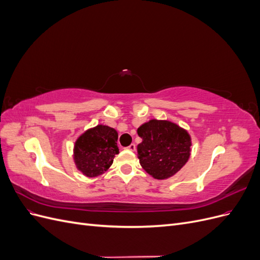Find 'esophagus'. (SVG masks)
<instances>
[{"label": "esophagus", "instance_id": "esophagus-1", "mask_svg": "<svg viewBox=\"0 0 260 260\" xmlns=\"http://www.w3.org/2000/svg\"><path fill=\"white\" fill-rule=\"evenodd\" d=\"M127 148L129 149V151H131V152H135L136 149H137V146H136V144H130Z\"/></svg>", "mask_w": 260, "mask_h": 260}]
</instances>
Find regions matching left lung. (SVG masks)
Listing matches in <instances>:
<instances>
[{
	"label": "left lung",
	"instance_id": "1",
	"mask_svg": "<svg viewBox=\"0 0 260 260\" xmlns=\"http://www.w3.org/2000/svg\"><path fill=\"white\" fill-rule=\"evenodd\" d=\"M140 165L157 180L175 176L187 162L192 151L190 133L174 121L151 119L138 128Z\"/></svg>",
	"mask_w": 260,
	"mask_h": 260
}]
</instances>
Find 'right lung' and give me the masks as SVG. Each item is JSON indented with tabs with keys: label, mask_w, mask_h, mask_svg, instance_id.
<instances>
[{
	"label": "right lung",
	"mask_w": 260,
	"mask_h": 260,
	"mask_svg": "<svg viewBox=\"0 0 260 260\" xmlns=\"http://www.w3.org/2000/svg\"><path fill=\"white\" fill-rule=\"evenodd\" d=\"M118 132L109 125L98 124L86 129L75 141L73 159L76 168L88 178H96L111 168L117 146Z\"/></svg>",
	"instance_id": "obj_1"
}]
</instances>
